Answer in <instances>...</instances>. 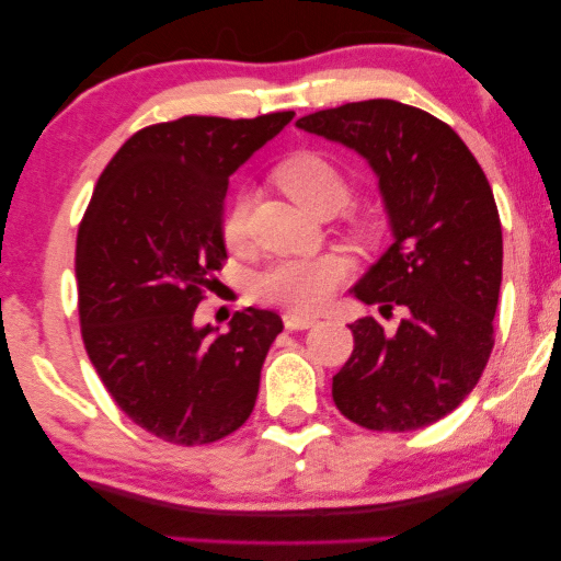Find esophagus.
Here are the masks:
<instances>
[{"label":"esophagus","mask_w":561,"mask_h":561,"mask_svg":"<svg viewBox=\"0 0 561 561\" xmlns=\"http://www.w3.org/2000/svg\"><path fill=\"white\" fill-rule=\"evenodd\" d=\"M283 324H286V329H290V332H298V329H309L317 324V317H309V313H283Z\"/></svg>","instance_id":"obj_1"}]
</instances>
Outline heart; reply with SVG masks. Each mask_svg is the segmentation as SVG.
Here are the masks:
<instances>
[{
	"label": "heart",
	"mask_w": 561,
	"mask_h": 561,
	"mask_svg": "<svg viewBox=\"0 0 561 561\" xmlns=\"http://www.w3.org/2000/svg\"><path fill=\"white\" fill-rule=\"evenodd\" d=\"M273 181L286 194L319 217L340 211L352 196L350 175L342 165L319 150H301L275 165ZM250 194L237 191L221 217V237L227 248H240L248 240ZM342 229L355 242L373 244L386 232V221L370 206H350L342 211ZM344 278V263L334 255L288 257L267 265L252 278L257 301L280 306L294 313H309L324 306Z\"/></svg>",
	"instance_id": "obj_1"
}]
</instances>
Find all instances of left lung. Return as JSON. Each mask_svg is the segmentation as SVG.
Segmentation results:
<instances>
[{
  "mask_svg": "<svg viewBox=\"0 0 561 561\" xmlns=\"http://www.w3.org/2000/svg\"><path fill=\"white\" fill-rule=\"evenodd\" d=\"M367 158L396 242L355 296L403 311L393 334L350 324L355 350L332 380L342 416L370 432H413L457 409L485 370L503 278L493 188L447 122L393 99H367L296 122Z\"/></svg>",
  "mask_w": 561,
  "mask_h": 561,
  "instance_id": "1",
  "label": "left lung"
}]
</instances>
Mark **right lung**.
I'll use <instances>...</instances> for the list:
<instances>
[{
    "label": "right lung",
    "mask_w": 561,
    "mask_h": 561,
    "mask_svg": "<svg viewBox=\"0 0 561 561\" xmlns=\"http://www.w3.org/2000/svg\"><path fill=\"white\" fill-rule=\"evenodd\" d=\"M294 112L188 117L142 127L99 175L76 237L83 347L114 403L158 439L196 447L255 409L278 313L237 311L229 332L194 311L227 260V183Z\"/></svg>",
    "instance_id": "obj_1"
}]
</instances>
